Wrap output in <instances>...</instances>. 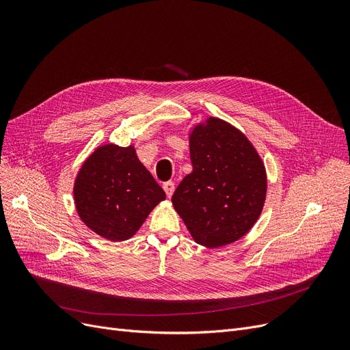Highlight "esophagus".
<instances>
[{
    "label": "esophagus",
    "mask_w": 350,
    "mask_h": 350,
    "mask_svg": "<svg viewBox=\"0 0 350 350\" xmlns=\"http://www.w3.org/2000/svg\"><path fill=\"white\" fill-rule=\"evenodd\" d=\"M163 189H164V191H165V194H167V197H172L173 196V193H174V183L173 181H165L164 185H163Z\"/></svg>",
    "instance_id": "esophagus-1"
}]
</instances>
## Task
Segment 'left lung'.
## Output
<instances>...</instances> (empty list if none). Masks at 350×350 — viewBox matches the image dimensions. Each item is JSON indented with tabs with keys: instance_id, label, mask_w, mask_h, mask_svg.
Returning <instances> with one entry per match:
<instances>
[{
	"instance_id": "left-lung-1",
	"label": "left lung",
	"mask_w": 350,
	"mask_h": 350,
	"mask_svg": "<svg viewBox=\"0 0 350 350\" xmlns=\"http://www.w3.org/2000/svg\"><path fill=\"white\" fill-rule=\"evenodd\" d=\"M193 172L172 201L194 241L223 247L244 237L258 219L267 174L250 140L230 123L208 118L190 135Z\"/></svg>"
}]
</instances>
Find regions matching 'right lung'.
I'll return each instance as SVG.
<instances>
[{
    "label": "right lung",
    "mask_w": 350,
    "mask_h": 350,
    "mask_svg": "<svg viewBox=\"0 0 350 350\" xmlns=\"http://www.w3.org/2000/svg\"><path fill=\"white\" fill-rule=\"evenodd\" d=\"M73 197L90 230L110 241H124L136 234L165 193L139 161L133 146L105 144L82 164Z\"/></svg>",
    "instance_id": "1"
}]
</instances>
